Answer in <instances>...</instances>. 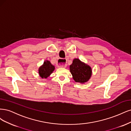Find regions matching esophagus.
Masks as SVG:
<instances>
[{
    "mask_svg": "<svg viewBox=\"0 0 131 131\" xmlns=\"http://www.w3.org/2000/svg\"><path fill=\"white\" fill-rule=\"evenodd\" d=\"M57 66L59 67H62V68H64L67 66L66 64V60L65 59H60L58 60L57 62Z\"/></svg>",
    "mask_w": 131,
    "mask_h": 131,
    "instance_id": "34e87169",
    "label": "esophagus"
}]
</instances>
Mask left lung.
<instances>
[{
    "mask_svg": "<svg viewBox=\"0 0 131 131\" xmlns=\"http://www.w3.org/2000/svg\"><path fill=\"white\" fill-rule=\"evenodd\" d=\"M70 71L74 81L81 84L89 81L92 75L91 67L78 58L73 60L72 64L70 66Z\"/></svg>",
    "mask_w": 131,
    "mask_h": 131,
    "instance_id": "1",
    "label": "left lung"
}]
</instances>
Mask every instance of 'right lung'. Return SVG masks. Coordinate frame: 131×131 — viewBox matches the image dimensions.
<instances>
[{
    "instance_id": "obj_1",
    "label": "right lung",
    "mask_w": 131,
    "mask_h": 131,
    "mask_svg": "<svg viewBox=\"0 0 131 131\" xmlns=\"http://www.w3.org/2000/svg\"><path fill=\"white\" fill-rule=\"evenodd\" d=\"M55 70V66L51 64L50 61L46 60L43 64L39 68V74L41 78H47L50 76Z\"/></svg>"
}]
</instances>
